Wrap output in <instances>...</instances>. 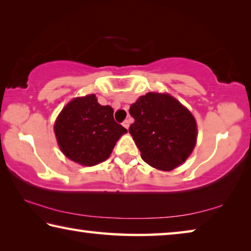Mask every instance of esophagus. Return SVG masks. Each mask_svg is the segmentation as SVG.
<instances>
[{
	"mask_svg": "<svg viewBox=\"0 0 251 251\" xmlns=\"http://www.w3.org/2000/svg\"><path fill=\"white\" fill-rule=\"evenodd\" d=\"M123 126H124L126 129H128V127H129V121H127V120H125L124 122H123Z\"/></svg>",
	"mask_w": 251,
	"mask_h": 251,
	"instance_id": "obj_1",
	"label": "esophagus"
}]
</instances>
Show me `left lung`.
I'll use <instances>...</instances> for the list:
<instances>
[{
  "label": "left lung",
  "mask_w": 251,
  "mask_h": 251,
  "mask_svg": "<svg viewBox=\"0 0 251 251\" xmlns=\"http://www.w3.org/2000/svg\"><path fill=\"white\" fill-rule=\"evenodd\" d=\"M129 126L144 161L160 171L184 163L195 147L197 125L194 116L168 94L147 93L130 105Z\"/></svg>",
  "instance_id": "1"
}]
</instances>
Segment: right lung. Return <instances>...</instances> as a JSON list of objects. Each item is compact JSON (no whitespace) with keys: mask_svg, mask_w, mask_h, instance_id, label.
I'll use <instances>...</instances> for the list:
<instances>
[{"mask_svg":"<svg viewBox=\"0 0 251 251\" xmlns=\"http://www.w3.org/2000/svg\"><path fill=\"white\" fill-rule=\"evenodd\" d=\"M110 106L99 104L94 94L70 101L54 125L58 146L66 157L84 166L107 159L127 129L117 124Z\"/></svg>","mask_w":251,"mask_h":251,"instance_id":"right-lung-1","label":"right lung"}]
</instances>
